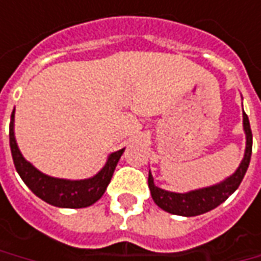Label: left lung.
<instances>
[{"label":"left lung","instance_id":"1","mask_svg":"<svg viewBox=\"0 0 261 261\" xmlns=\"http://www.w3.org/2000/svg\"><path fill=\"white\" fill-rule=\"evenodd\" d=\"M243 127L246 131V140H247L244 159L241 160L237 170L225 180H222L221 184L186 193H175L158 188L153 182V176L148 172V188H150L151 198L156 202V205L160 206L163 211L173 214V215L196 217V215H201V214H205V212L217 208L228 198L231 193L236 192V189L240 186L243 177L247 172L250 159H251V148H253V134H251L247 114L244 111H243Z\"/></svg>","mask_w":261,"mask_h":261}]
</instances>
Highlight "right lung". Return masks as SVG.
I'll list each match as a JSON object with an SVG mask.
<instances>
[{
	"instance_id": "1",
	"label": "right lung",
	"mask_w": 261,
	"mask_h": 261,
	"mask_svg": "<svg viewBox=\"0 0 261 261\" xmlns=\"http://www.w3.org/2000/svg\"><path fill=\"white\" fill-rule=\"evenodd\" d=\"M10 147L15 170L18 172L24 184L30 188V191L36 196L59 208H86L96 202L111 182L115 166L124 153V148L111 153L105 166L89 179L68 180L44 175L32 163H29L20 153V148L14 137V111L10 122Z\"/></svg>"
}]
</instances>
